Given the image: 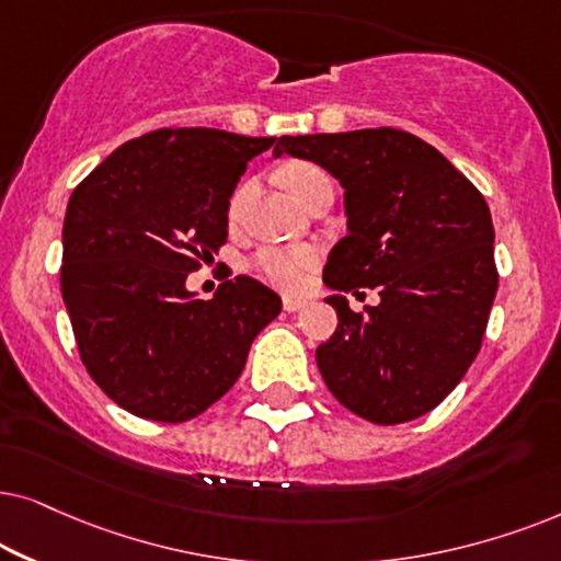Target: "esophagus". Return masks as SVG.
Segmentation results:
<instances>
[{
    "instance_id": "obj_1",
    "label": "esophagus",
    "mask_w": 561,
    "mask_h": 561,
    "mask_svg": "<svg viewBox=\"0 0 561 561\" xmlns=\"http://www.w3.org/2000/svg\"><path fill=\"white\" fill-rule=\"evenodd\" d=\"M282 305H285V310L287 312H297V310H302L305 308V300L302 297H285V300H282Z\"/></svg>"
}]
</instances>
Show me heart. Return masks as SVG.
I'll list each match as a JSON object with an SVG mask.
<instances>
[{"label":"heart","mask_w":561,"mask_h":561,"mask_svg":"<svg viewBox=\"0 0 561 561\" xmlns=\"http://www.w3.org/2000/svg\"><path fill=\"white\" fill-rule=\"evenodd\" d=\"M325 179H328L325 171L316 167V163L295 161L282 169V182H285L287 190L295 194L297 203H302L312 186L325 182ZM249 197H251V184L243 182L233 192V197H230L228 203L230 222H238V218H241ZM316 264H318L316 251L308 249V245H289V249H282V245H264V249H259L251 256L253 274L261 276V279L268 282V285L276 289H285V293H297V289H302Z\"/></svg>","instance_id":"1"}]
</instances>
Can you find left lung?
<instances>
[{
  "label": "left lung",
  "mask_w": 561,
  "mask_h": 561,
  "mask_svg": "<svg viewBox=\"0 0 561 561\" xmlns=\"http://www.w3.org/2000/svg\"><path fill=\"white\" fill-rule=\"evenodd\" d=\"M316 161L346 190L348 236L323 282L342 295L335 333L316 351L333 398L364 421H415L449 394L480 354L497 293L495 228L482 192L425 140L394 128L282 136L274 156Z\"/></svg>",
  "instance_id": "1"
}]
</instances>
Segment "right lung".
<instances>
[{
	"label": "right lung",
	"instance_id": "1",
	"mask_svg": "<svg viewBox=\"0 0 561 561\" xmlns=\"http://www.w3.org/2000/svg\"><path fill=\"white\" fill-rule=\"evenodd\" d=\"M274 140L161 128L119 146L73 190L64 302L89 377L128 413L159 423L205 413L279 316V297L251 276H226L213 300L186 289L228 241L245 163Z\"/></svg>",
	"mask_w": 561,
	"mask_h": 561
}]
</instances>
